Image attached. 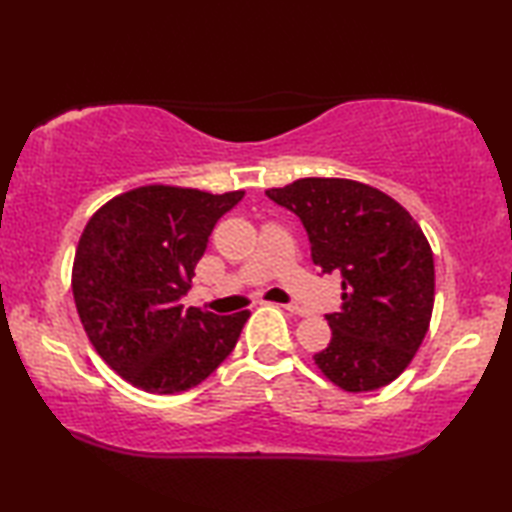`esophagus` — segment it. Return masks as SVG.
Masks as SVG:
<instances>
[{
    "mask_svg": "<svg viewBox=\"0 0 512 512\" xmlns=\"http://www.w3.org/2000/svg\"><path fill=\"white\" fill-rule=\"evenodd\" d=\"M284 309H287L293 316H307V309H302L298 305H284Z\"/></svg>",
    "mask_w": 512,
    "mask_h": 512,
    "instance_id": "34e87169",
    "label": "esophagus"
}]
</instances>
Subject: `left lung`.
Returning <instances> with one entry per match:
<instances>
[{
	"label": "left lung",
	"mask_w": 512,
	"mask_h": 512,
	"mask_svg": "<svg viewBox=\"0 0 512 512\" xmlns=\"http://www.w3.org/2000/svg\"><path fill=\"white\" fill-rule=\"evenodd\" d=\"M300 216L311 257L341 275V311L327 316L332 341L314 354L318 370L345 393L388 386L424 341L436 271L418 221L377 187L348 178H300L266 189Z\"/></svg>",
	"instance_id": "1"
}]
</instances>
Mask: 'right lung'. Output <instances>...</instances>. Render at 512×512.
Wrapping results in <instances>:
<instances>
[{
    "label": "right lung",
    "instance_id": "1",
    "mask_svg": "<svg viewBox=\"0 0 512 512\" xmlns=\"http://www.w3.org/2000/svg\"><path fill=\"white\" fill-rule=\"evenodd\" d=\"M244 189L144 185L110 198L83 228L72 266L76 311L94 350L146 393H183L221 366L250 311L183 309L214 223Z\"/></svg>",
    "mask_w": 512,
    "mask_h": 512
}]
</instances>
